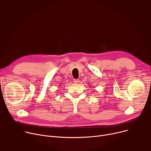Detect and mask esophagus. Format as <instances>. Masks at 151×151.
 <instances>
[{
  "label": "esophagus",
  "instance_id": "obj_1",
  "mask_svg": "<svg viewBox=\"0 0 151 151\" xmlns=\"http://www.w3.org/2000/svg\"><path fill=\"white\" fill-rule=\"evenodd\" d=\"M79 82H80V80H78V79H75V80H73L74 83H78Z\"/></svg>",
  "mask_w": 151,
  "mask_h": 151
}]
</instances>
